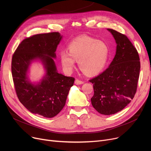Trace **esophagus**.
<instances>
[{"label":"esophagus","mask_w":151,"mask_h":151,"mask_svg":"<svg viewBox=\"0 0 151 151\" xmlns=\"http://www.w3.org/2000/svg\"><path fill=\"white\" fill-rule=\"evenodd\" d=\"M84 83V81H81L80 80H78V79H76V80L75 81V84H77V85H80V84H82Z\"/></svg>","instance_id":"34e87169"}]
</instances>
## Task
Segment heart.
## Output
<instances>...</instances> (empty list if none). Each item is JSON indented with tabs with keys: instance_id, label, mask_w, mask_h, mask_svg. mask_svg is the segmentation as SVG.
Listing matches in <instances>:
<instances>
[{
	"instance_id": "1",
	"label": "heart",
	"mask_w": 151,
	"mask_h": 151,
	"mask_svg": "<svg viewBox=\"0 0 151 151\" xmlns=\"http://www.w3.org/2000/svg\"><path fill=\"white\" fill-rule=\"evenodd\" d=\"M68 50L60 52L61 64L67 73H71L75 60L86 74L98 73L105 67L109 54V47L105 42L88 36L74 40L68 45Z\"/></svg>"
}]
</instances>
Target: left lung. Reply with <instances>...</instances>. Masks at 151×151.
Listing matches in <instances>:
<instances>
[{
    "label": "left lung",
    "instance_id": "8db88e82",
    "mask_svg": "<svg viewBox=\"0 0 151 151\" xmlns=\"http://www.w3.org/2000/svg\"><path fill=\"white\" fill-rule=\"evenodd\" d=\"M117 44L116 55L104 72L89 81L94 93L93 107L104 115L121 111L130 104L137 92L140 62L137 49L126 35L108 29Z\"/></svg>",
    "mask_w": 151,
    "mask_h": 151
}]
</instances>
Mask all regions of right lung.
<instances>
[{
    "mask_svg": "<svg viewBox=\"0 0 151 151\" xmlns=\"http://www.w3.org/2000/svg\"><path fill=\"white\" fill-rule=\"evenodd\" d=\"M62 38L59 32L37 34L19 45L13 55L12 73L19 100L29 111L45 117L58 114L65 105L75 78L58 72L54 58ZM40 60L46 71L38 83H32L27 73L31 63Z\"/></svg>",
    "mask_w": 151,
    "mask_h": 151,
    "instance_id": "obj_1",
    "label": "right lung"
}]
</instances>
